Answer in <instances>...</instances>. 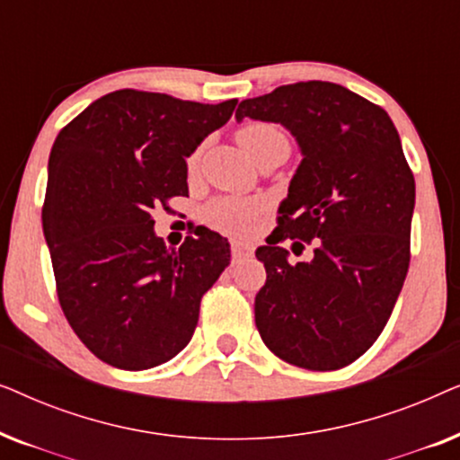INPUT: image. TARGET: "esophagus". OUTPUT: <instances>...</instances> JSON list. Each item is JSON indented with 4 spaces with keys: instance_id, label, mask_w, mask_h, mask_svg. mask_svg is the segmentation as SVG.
Instances as JSON below:
<instances>
[{
    "instance_id": "obj_1",
    "label": "esophagus",
    "mask_w": 460,
    "mask_h": 460,
    "mask_svg": "<svg viewBox=\"0 0 460 460\" xmlns=\"http://www.w3.org/2000/svg\"><path fill=\"white\" fill-rule=\"evenodd\" d=\"M249 255H253V244L247 241H232V257L234 260H243Z\"/></svg>"
}]
</instances>
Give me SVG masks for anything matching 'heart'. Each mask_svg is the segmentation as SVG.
<instances>
[{"mask_svg":"<svg viewBox=\"0 0 460 460\" xmlns=\"http://www.w3.org/2000/svg\"><path fill=\"white\" fill-rule=\"evenodd\" d=\"M274 137H285L280 134V129H276L274 125L268 123H253L243 128L236 134V140L241 144L244 153H249L251 148H255L257 144L274 140ZM257 213V207L249 200H238V199H222L216 200L209 209H207V219L216 226V228L228 230V232H244L251 228Z\"/></svg>","mask_w":460,"mask_h":460,"instance_id":"1","label":"heart"}]
</instances>
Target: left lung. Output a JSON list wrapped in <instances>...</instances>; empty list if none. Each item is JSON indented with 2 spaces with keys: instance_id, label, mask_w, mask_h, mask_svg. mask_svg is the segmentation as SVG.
<instances>
[{
  "instance_id": "1",
  "label": "left lung",
  "mask_w": 460,
  "mask_h": 460,
  "mask_svg": "<svg viewBox=\"0 0 460 460\" xmlns=\"http://www.w3.org/2000/svg\"><path fill=\"white\" fill-rule=\"evenodd\" d=\"M244 117L280 123L301 153L279 232L255 251L268 274L257 331L295 367H348L385 329L411 261L414 178L398 129L381 106L329 81L243 100L236 121ZM285 237H314V255L288 264Z\"/></svg>"
}]
</instances>
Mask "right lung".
<instances>
[{"label":"right lung","mask_w":460,"mask_h":460,"mask_svg":"<svg viewBox=\"0 0 460 460\" xmlns=\"http://www.w3.org/2000/svg\"><path fill=\"white\" fill-rule=\"evenodd\" d=\"M236 102L119 90L56 137L43 236L68 324L111 367L146 370L178 356L197 329L200 297L230 263L228 238L209 228L167 247L153 209L186 197V159Z\"/></svg>","instance_id":"1"}]
</instances>
